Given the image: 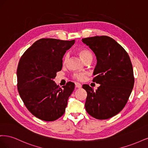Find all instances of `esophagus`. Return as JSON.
<instances>
[{
  "mask_svg": "<svg viewBox=\"0 0 148 148\" xmlns=\"http://www.w3.org/2000/svg\"><path fill=\"white\" fill-rule=\"evenodd\" d=\"M82 84L79 83H75V87L77 88H82Z\"/></svg>",
  "mask_w": 148,
  "mask_h": 148,
  "instance_id": "1",
  "label": "esophagus"
}]
</instances>
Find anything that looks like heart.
<instances>
[{
	"mask_svg": "<svg viewBox=\"0 0 148 148\" xmlns=\"http://www.w3.org/2000/svg\"><path fill=\"white\" fill-rule=\"evenodd\" d=\"M79 55L82 57V59L83 60L84 62H86L88 60L92 59V54L91 52V51L88 50L87 49H82L81 50H79L78 52ZM69 56L68 53H66L64 56V59H63V64L64 65H65L66 64L67 61L69 60ZM86 73L85 72H79V73H75L73 75V78L79 80V81H82L83 80L86 76Z\"/></svg>",
	"mask_w": 148,
	"mask_h": 148,
	"instance_id": "heart-1",
	"label": "heart"
}]
</instances>
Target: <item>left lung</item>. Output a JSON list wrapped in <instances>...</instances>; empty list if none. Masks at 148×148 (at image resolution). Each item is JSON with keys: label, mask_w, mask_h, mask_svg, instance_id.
<instances>
[{"label": "left lung", "mask_w": 148, "mask_h": 148, "mask_svg": "<svg viewBox=\"0 0 148 148\" xmlns=\"http://www.w3.org/2000/svg\"><path fill=\"white\" fill-rule=\"evenodd\" d=\"M95 53L97 64L93 82L100 84L97 89L88 84L85 109L92 117L108 119L119 114L126 105L135 83L132 62L126 51L107 36L82 39Z\"/></svg>", "instance_id": "obj_1"}]
</instances>
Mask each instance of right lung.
I'll use <instances>...</instances> for the list:
<instances>
[{"mask_svg":"<svg viewBox=\"0 0 148 148\" xmlns=\"http://www.w3.org/2000/svg\"><path fill=\"white\" fill-rule=\"evenodd\" d=\"M75 40L42 38L26 50L16 71L17 88L26 108L36 117L47 122L64 115L75 84L60 88L53 82L62 68V58Z\"/></svg>","mask_w":148,"mask_h":148,"instance_id":"1","label":"right lung"}]
</instances>
